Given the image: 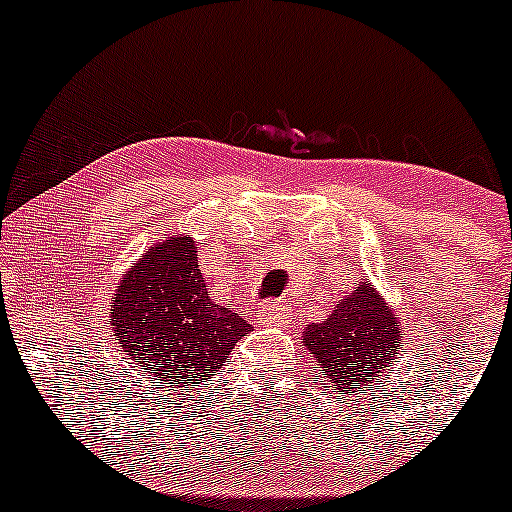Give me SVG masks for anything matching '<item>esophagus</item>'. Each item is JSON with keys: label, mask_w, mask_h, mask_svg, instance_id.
<instances>
[{"label": "esophagus", "mask_w": 512, "mask_h": 512, "mask_svg": "<svg viewBox=\"0 0 512 512\" xmlns=\"http://www.w3.org/2000/svg\"><path fill=\"white\" fill-rule=\"evenodd\" d=\"M257 320L262 325H284L289 320V308H286L284 301H267L257 310Z\"/></svg>", "instance_id": "obj_1"}]
</instances>
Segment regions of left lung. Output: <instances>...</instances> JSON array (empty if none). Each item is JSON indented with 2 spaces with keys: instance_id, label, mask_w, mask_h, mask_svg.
Here are the masks:
<instances>
[{
  "instance_id": "left-lung-1",
  "label": "left lung",
  "mask_w": 512,
  "mask_h": 512,
  "mask_svg": "<svg viewBox=\"0 0 512 512\" xmlns=\"http://www.w3.org/2000/svg\"><path fill=\"white\" fill-rule=\"evenodd\" d=\"M303 339L322 366L325 383L342 395H356L378 373H385L402 346L399 322L373 286L363 281L349 298L334 305L325 322L308 325Z\"/></svg>"
}]
</instances>
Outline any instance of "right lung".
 Returning <instances> with one entry per match:
<instances>
[{"mask_svg": "<svg viewBox=\"0 0 512 512\" xmlns=\"http://www.w3.org/2000/svg\"><path fill=\"white\" fill-rule=\"evenodd\" d=\"M113 327L132 368L161 385L207 383L226 363L248 322L209 298L190 238L144 255L115 293Z\"/></svg>", "mask_w": 512, "mask_h": 512, "instance_id": "add662e5", "label": "right lung"}]
</instances>
